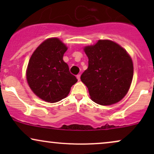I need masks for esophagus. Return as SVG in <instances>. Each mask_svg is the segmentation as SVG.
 <instances>
[{
  "instance_id": "1",
  "label": "esophagus",
  "mask_w": 154,
  "mask_h": 154,
  "mask_svg": "<svg viewBox=\"0 0 154 154\" xmlns=\"http://www.w3.org/2000/svg\"><path fill=\"white\" fill-rule=\"evenodd\" d=\"M77 78L78 79V81L80 80V75H77Z\"/></svg>"
}]
</instances>
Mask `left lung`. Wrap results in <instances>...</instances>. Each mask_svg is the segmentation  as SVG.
I'll list each match as a JSON object with an SVG mask.
<instances>
[{"label":"left lung","mask_w":154,"mask_h":154,"mask_svg":"<svg viewBox=\"0 0 154 154\" xmlns=\"http://www.w3.org/2000/svg\"><path fill=\"white\" fill-rule=\"evenodd\" d=\"M88 68L81 75L91 99L102 106L121 100L130 89L133 77L131 57L122 47L109 40L84 48Z\"/></svg>","instance_id":"obj_1"}]
</instances>
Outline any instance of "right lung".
Listing matches in <instances>:
<instances>
[{
    "label": "right lung",
    "instance_id": "add662e5",
    "mask_svg": "<svg viewBox=\"0 0 154 154\" xmlns=\"http://www.w3.org/2000/svg\"><path fill=\"white\" fill-rule=\"evenodd\" d=\"M67 47L59 38H48L32 55L26 80L32 91L45 101L55 103L66 98L77 82L63 60Z\"/></svg>",
    "mask_w": 154,
    "mask_h": 154
}]
</instances>
